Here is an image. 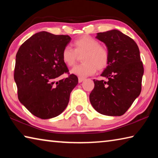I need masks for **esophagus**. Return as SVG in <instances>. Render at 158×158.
<instances>
[{
    "label": "esophagus",
    "mask_w": 158,
    "mask_h": 158,
    "mask_svg": "<svg viewBox=\"0 0 158 158\" xmlns=\"http://www.w3.org/2000/svg\"><path fill=\"white\" fill-rule=\"evenodd\" d=\"M79 83H81L83 81H84L85 80V78H84V77H79Z\"/></svg>",
    "instance_id": "obj_1"
}]
</instances>
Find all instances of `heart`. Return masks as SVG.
Listing matches in <instances>:
<instances>
[{"mask_svg":"<svg viewBox=\"0 0 158 158\" xmlns=\"http://www.w3.org/2000/svg\"><path fill=\"white\" fill-rule=\"evenodd\" d=\"M74 49L67 46L62 52V60L67 66L75 65L79 56H82L81 65L76 66L71 73L79 77H86L94 74L97 69L102 70L107 67L109 54L107 49L100 44L97 40L89 35H84L73 42Z\"/></svg>","mask_w":158,"mask_h":158,"instance_id":"heart-1","label":"heart"}]
</instances>
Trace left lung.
I'll return each instance as SVG.
<instances>
[{
	"mask_svg": "<svg viewBox=\"0 0 158 158\" xmlns=\"http://www.w3.org/2000/svg\"><path fill=\"white\" fill-rule=\"evenodd\" d=\"M96 38L105 44L109 61L101 74L106 81L93 80L90 102L101 114L122 116L141 90L143 67L139 49L131 37L118 30L98 33Z\"/></svg>",
	"mask_w": 158,
	"mask_h": 158,
	"instance_id": "left-lung-1",
	"label": "left lung"
}]
</instances>
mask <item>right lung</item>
Listing matches in <instances>:
<instances>
[{"label":"right lung","mask_w":158,"mask_h":158,"mask_svg":"<svg viewBox=\"0 0 158 158\" xmlns=\"http://www.w3.org/2000/svg\"><path fill=\"white\" fill-rule=\"evenodd\" d=\"M71 40L69 35L42 31L21 45L16 55L14 79L20 102L34 116L49 119L60 115L68 105L78 78L68 73L62 52Z\"/></svg>","instance_id":"1"}]
</instances>
